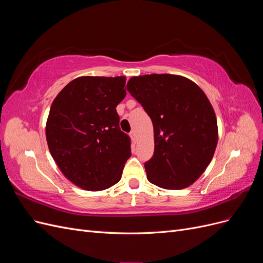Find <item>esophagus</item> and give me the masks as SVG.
<instances>
[{"label": "esophagus", "mask_w": 263, "mask_h": 263, "mask_svg": "<svg viewBox=\"0 0 263 263\" xmlns=\"http://www.w3.org/2000/svg\"><path fill=\"white\" fill-rule=\"evenodd\" d=\"M129 135H130V138L133 139V141H136V136H137V135H136V132H135V130H132Z\"/></svg>", "instance_id": "obj_1"}]
</instances>
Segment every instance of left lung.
Masks as SVG:
<instances>
[{
    "instance_id": "8db88e82",
    "label": "left lung",
    "mask_w": 263,
    "mask_h": 263,
    "mask_svg": "<svg viewBox=\"0 0 263 263\" xmlns=\"http://www.w3.org/2000/svg\"><path fill=\"white\" fill-rule=\"evenodd\" d=\"M127 91L154 125L147 179L168 190L190 186L208 168L217 146V121L208 97L194 82L174 74L133 77Z\"/></svg>"
}]
</instances>
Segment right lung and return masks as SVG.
Masks as SVG:
<instances>
[{"label":"right lung","mask_w":263,"mask_h":263,"mask_svg":"<svg viewBox=\"0 0 263 263\" xmlns=\"http://www.w3.org/2000/svg\"><path fill=\"white\" fill-rule=\"evenodd\" d=\"M125 83V77H81L52 102L47 144L61 172L79 187L105 190L122 178L132 151L116 112Z\"/></svg>","instance_id":"right-lung-1"}]
</instances>
